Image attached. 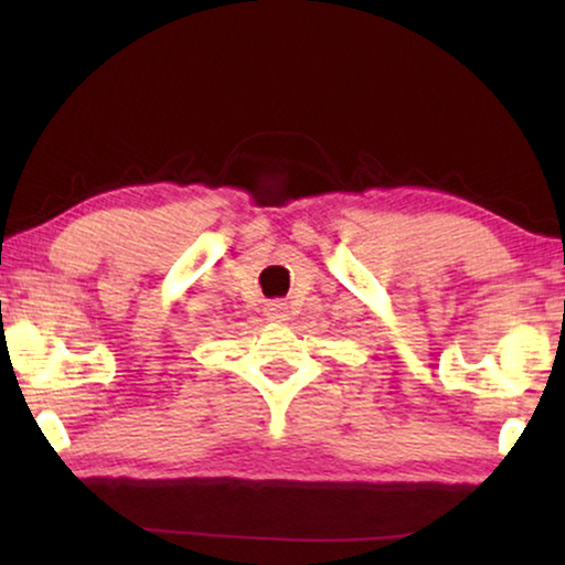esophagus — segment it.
Masks as SVG:
<instances>
[{
  "instance_id": "1",
  "label": "esophagus",
  "mask_w": 565,
  "mask_h": 565,
  "mask_svg": "<svg viewBox=\"0 0 565 565\" xmlns=\"http://www.w3.org/2000/svg\"><path fill=\"white\" fill-rule=\"evenodd\" d=\"M267 316L273 321H285L288 319V308H285V303H280V300H273V303L267 306Z\"/></svg>"
}]
</instances>
